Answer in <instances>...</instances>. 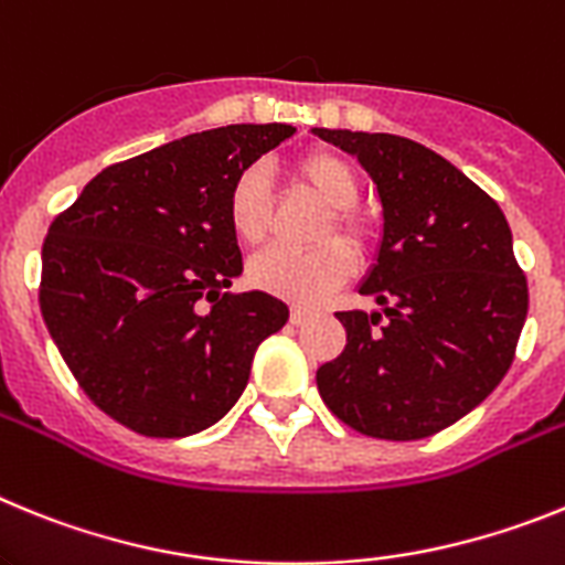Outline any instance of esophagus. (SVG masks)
<instances>
[{
    "label": "esophagus",
    "mask_w": 565,
    "mask_h": 565,
    "mask_svg": "<svg viewBox=\"0 0 565 565\" xmlns=\"http://www.w3.org/2000/svg\"><path fill=\"white\" fill-rule=\"evenodd\" d=\"M312 312L310 310H301V307H292V312H289V321L296 323V327H301V323L310 321Z\"/></svg>",
    "instance_id": "34e87169"
}]
</instances>
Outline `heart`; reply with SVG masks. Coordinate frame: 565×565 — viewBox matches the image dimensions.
Here are the masks:
<instances>
[{
	"instance_id": "b5f03b06",
	"label": "heart",
	"mask_w": 565,
	"mask_h": 565,
	"mask_svg": "<svg viewBox=\"0 0 565 565\" xmlns=\"http://www.w3.org/2000/svg\"><path fill=\"white\" fill-rule=\"evenodd\" d=\"M296 179L332 210V222L350 242H361L366 224L352 213L361 179L355 167L332 150H310L296 159ZM227 222L242 244H262L269 233V190L258 167L244 170L233 181L227 195ZM355 269L352 249L343 242H327L316 249L273 247L255 255L249 264V281L269 296L298 307H316L330 298Z\"/></svg>"
}]
</instances>
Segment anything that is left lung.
<instances>
[{"instance_id":"left-lung-1","label":"left lung","mask_w":565,"mask_h":565,"mask_svg":"<svg viewBox=\"0 0 565 565\" xmlns=\"http://www.w3.org/2000/svg\"><path fill=\"white\" fill-rule=\"evenodd\" d=\"M312 136L355 156L384 215L375 264L358 284L381 310L338 312L347 347L318 366V392L370 438H429L487 401L512 366L529 287L507 215L418 141L327 127Z\"/></svg>"}]
</instances>
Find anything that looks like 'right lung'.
I'll return each instance as SVG.
<instances>
[{"label":"right lung","instance_id":"obj_1","mask_svg":"<svg viewBox=\"0 0 565 565\" xmlns=\"http://www.w3.org/2000/svg\"><path fill=\"white\" fill-rule=\"evenodd\" d=\"M292 134L227 125L167 141L102 170L47 230V332L87 398L127 429L184 438L222 420L258 343L287 323L269 292L224 289L244 269L230 188Z\"/></svg>","mask_w":565,"mask_h":565}]
</instances>
